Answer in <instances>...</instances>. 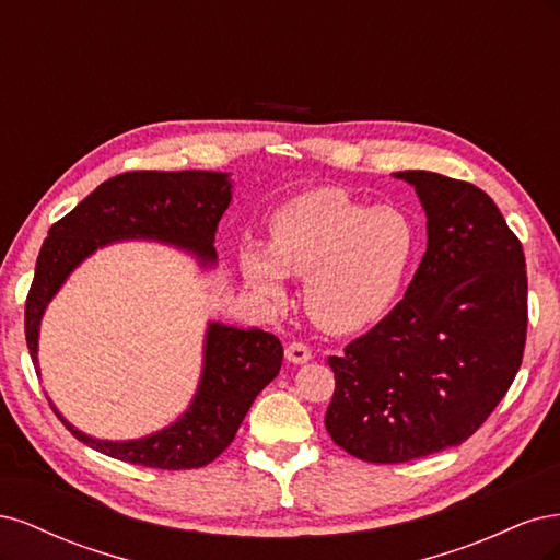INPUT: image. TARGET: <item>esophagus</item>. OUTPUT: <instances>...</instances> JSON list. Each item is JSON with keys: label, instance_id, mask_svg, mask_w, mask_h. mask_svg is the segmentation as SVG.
<instances>
[{"label": "esophagus", "instance_id": "obj_1", "mask_svg": "<svg viewBox=\"0 0 560 560\" xmlns=\"http://www.w3.org/2000/svg\"><path fill=\"white\" fill-rule=\"evenodd\" d=\"M311 358H313V354H311V348L306 343L294 341V343L284 348V360L292 362V364H306V362H311Z\"/></svg>", "mask_w": 560, "mask_h": 560}]
</instances>
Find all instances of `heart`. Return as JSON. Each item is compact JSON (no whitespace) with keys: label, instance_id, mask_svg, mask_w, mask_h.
I'll return each instance as SVG.
<instances>
[{"label":"heart","instance_id":"1","mask_svg":"<svg viewBox=\"0 0 560 560\" xmlns=\"http://www.w3.org/2000/svg\"><path fill=\"white\" fill-rule=\"evenodd\" d=\"M416 252V224L401 210L313 189L280 206L268 245L245 243L238 264L249 290L270 303L284 299V276L306 278L303 296L319 325L358 331L395 306Z\"/></svg>","mask_w":560,"mask_h":560}]
</instances>
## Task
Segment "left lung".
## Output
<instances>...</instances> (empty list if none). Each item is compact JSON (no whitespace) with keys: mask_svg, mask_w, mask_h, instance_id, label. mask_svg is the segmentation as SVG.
<instances>
[{"mask_svg":"<svg viewBox=\"0 0 560 560\" xmlns=\"http://www.w3.org/2000/svg\"><path fill=\"white\" fill-rule=\"evenodd\" d=\"M409 182L428 217V249L404 299L329 358L334 442L366 463H409L463 444L521 366L528 276L516 235L486 191L428 171Z\"/></svg>","mask_w":560,"mask_h":560,"instance_id":"left-lung-1","label":"left lung"}]
</instances>
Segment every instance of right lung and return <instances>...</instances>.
I'll list each match as a JSON object with an SVG mask.
<instances>
[{"label": "right lung", "instance_id": "obj_1", "mask_svg": "<svg viewBox=\"0 0 560 560\" xmlns=\"http://www.w3.org/2000/svg\"><path fill=\"white\" fill-rule=\"evenodd\" d=\"M233 196L229 173H124L103 182L48 231L25 303V338L39 371V327L48 303L91 254L121 241H154L217 266L214 233ZM282 343L264 329L208 322L196 395L171 425L128 442L95 439L54 411L79 442L130 465L194 469L212 463L238 432L252 401L278 376Z\"/></svg>", "mask_w": 560, "mask_h": 560}]
</instances>
